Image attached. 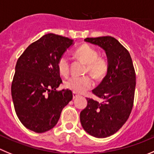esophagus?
Here are the masks:
<instances>
[{"mask_svg":"<svg viewBox=\"0 0 154 154\" xmlns=\"http://www.w3.org/2000/svg\"><path fill=\"white\" fill-rule=\"evenodd\" d=\"M72 96H73V98H76V97H78L79 96H80V94H79L77 93V92L73 91L72 92Z\"/></svg>","mask_w":154,"mask_h":154,"instance_id":"esophagus-1","label":"esophagus"}]
</instances>
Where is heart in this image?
<instances>
[{
	"label": "heart",
	"instance_id": "heart-1",
	"mask_svg": "<svg viewBox=\"0 0 154 154\" xmlns=\"http://www.w3.org/2000/svg\"><path fill=\"white\" fill-rule=\"evenodd\" d=\"M76 54L87 63L86 71L90 72L97 79L103 78L108 70V63L105 60L99 58V52L88 45H83L76 51ZM70 58L67 53L60 57L57 61V67L60 73L67 75L70 71ZM94 85V80L89 75H86L70 76L65 81V86L75 92H84Z\"/></svg>",
	"mask_w": 154,
	"mask_h": 154
}]
</instances>
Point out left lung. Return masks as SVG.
I'll list each match as a JSON object with an SVG mask.
<instances>
[{
    "instance_id": "8db88e82",
    "label": "left lung",
    "mask_w": 154,
    "mask_h": 154,
    "mask_svg": "<svg viewBox=\"0 0 154 154\" xmlns=\"http://www.w3.org/2000/svg\"><path fill=\"white\" fill-rule=\"evenodd\" d=\"M85 42L101 47L108 57L107 73L92 90L103 102L87 97V106L80 112L85 131L103 138L117 132L129 117L134 104L135 71L129 52L115 38H87Z\"/></svg>"
}]
</instances>
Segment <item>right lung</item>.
<instances>
[{
	"label": "right lung",
	"mask_w": 154,
	"mask_h": 154,
	"mask_svg": "<svg viewBox=\"0 0 154 154\" xmlns=\"http://www.w3.org/2000/svg\"><path fill=\"white\" fill-rule=\"evenodd\" d=\"M72 42L49 33L31 44L17 60L11 94L19 119L31 131L43 133L54 128L72 99L71 90H57L62 83L57 61Z\"/></svg>",
	"instance_id": "1"
}]
</instances>
